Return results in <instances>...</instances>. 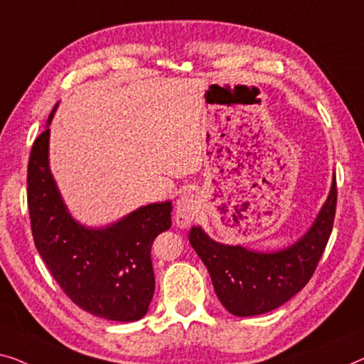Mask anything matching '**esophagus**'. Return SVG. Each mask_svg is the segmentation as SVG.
Masks as SVG:
<instances>
[{
    "label": "esophagus",
    "mask_w": 364,
    "mask_h": 364,
    "mask_svg": "<svg viewBox=\"0 0 364 364\" xmlns=\"http://www.w3.org/2000/svg\"><path fill=\"white\" fill-rule=\"evenodd\" d=\"M199 208H200V203H199L198 194L193 191L184 193L183 196L176 200V209H175L176 225L188 227L198 217Z\"/></svg>",
    "instance_id": "1"
}]
</instances>
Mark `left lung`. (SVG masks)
<instances>
[{
    "mask_svg": "<svg viewBox=\"0 0 364 364\" xmlns=\"http://www.w3.org/2000/svg\"><path fill=\"white\" fill-rule=\"evenodd\" d=\"M335 208L333 176L328 198L311 229L283 250L255 252L225 245L213 240L199 225L189 230V243L208 268L222 306L237 317L259 316L283 306L312 278L332 232Z\"/></svg>",
    "mask_w": 364,
    "mask_h": 364,
    "instance_id": "obj_1",
    "label": "left lung"
}]
</instances>
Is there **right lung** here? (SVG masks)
Wrapping results in <instances>:
<instances>
[{
	"label": "right lung",
	"mask_w": 364,
	"mask_h": 364,
	"mask_svg": "<svg viewBox=\"0 0 364 364\" xmlns=\"http://www.w3.org/2000/svg\"><path fill=\"white\" fill-rule=\"evenodd\" d=\"M47 127L32 145L27 204L37 252L65 294L83 311L116 322L142 318L155 291L150 250L171 227V200L142 205L106 227H86L70 214L48 166Z\"/></svg>",
	"instance_id": "add662e5"
}]
</instances>
